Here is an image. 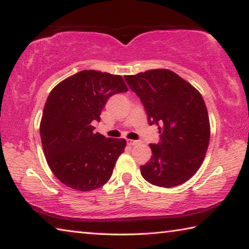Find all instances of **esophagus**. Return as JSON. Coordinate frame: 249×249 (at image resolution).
I'll return each instance as SVG.
<instances>
[{
  "instance_id": "obj_1",
  "label": "esophagus",
  "mask_w": 249,
  "mask_h": 249,
  "mask_svg": "<svg viewBox=\"0 0 249 249\" xmlns=\"http://www.w3.org/2000/svg\"><path fill=\"white\" fill-rule=\"evenodd\" d=\"M127 144L129 146H136V145H140L141 144V141H133V140H127Z\"/></svg>"
}]
</instances>
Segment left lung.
<instances>
[{
    "instance_id": "obj_1",
    "label": "left lung",
    "mask_w": 249,
    "mask_h": 249,
    "mask_svg": "<svg viewBox=\"0 0 249 249\" xmlns=\"http://www.w3.org/2000/svg\"><path fill=\"white\" fill-rule=\"evenodd\" d=\"M129 89L145 107L149 125H157L158 144L141 174L162 188L182 184L202 165L210 142V121L202 95L190 83L167 69L125 75Z\"/></svg>"
}]
</instances>
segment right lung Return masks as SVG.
Wrapping results in <instances>:
<instances>
[{"mask_svg": "<svg viewBox=\"0 0 249 249\" xmlns=\"http://www.w3.org/2000/svg\"><path fill=\"white\" fill-rule=\"evenodd\" d=\"M127 91L121 75L82 70L53 89L40 122L44 154L53 175L67 187L91 191L111 178L126 146L124 138L94 133L112 95Z\"/></svg>", "mask_w": 249, "mask_h": 249, "instance_id": "1", "label": "right lung"}]
</instances>
